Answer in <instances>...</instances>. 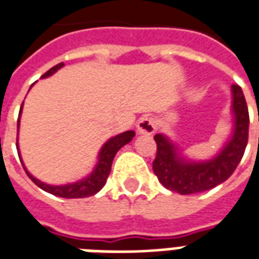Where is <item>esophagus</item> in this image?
Here are the masks:
<instances>
[{
	"instance_id": "34e87169",
	"label": "esophagus",
	"mask_w": 259,
	"mask_h": 259,
	"mask_svg": "<svg viewBox=\"0 0 259 259\" xmlns=\"http://www.w3.org/2000/svg\"><path fill=\"white\" fill-rule=\"evenodd\" d=\"M155 130H157V120L152 116L144 115L143 118L139 119V122H137V132L140 135H152Z\"/></svg>"
}]
</instances>
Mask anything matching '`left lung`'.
<instances>
[{
  "label": "left lung",
  "mask_w": 259,
  "mask_h": 259,
  "mask_svg": "<svg viewBox=\"0 0 259 259\" xmlns=\"http://www.w3.org/2000/svg\"><path fill=\"white\" fill-rule=\"evenodd\" d=\"M233 132L217 155L206 161H191L165 135H155L157 157L152 170L159 183L179 194H195L211 190L228 180L244 155L248 141L250 116L241 87L232 85Z\"/></svg>",
  "instance_id": "1"
}]
</instances>
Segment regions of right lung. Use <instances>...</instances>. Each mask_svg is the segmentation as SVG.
Wrapping results in <instances>:
<instances>
[{
    "mask_svg": "<svg viewBox=\"0 0 259 259\" xmlns=\"http://www.w3.org/2000/svg\"><path fill=\"white\" fill-rule=\"evenodd\" d=\"M64 66V62L61 64L55 65L54 68H51L48 72L42 74L41 77H48L54 74L58 69H61ZM22 108H23V104L20 107V112H19V119H18V130H19V120H20V113H22ZM135 132L133 130H127V132H123L118 136H113L111 137L109 140L101 147L100 150V154H98V162H97L96 168L93 169L89 176H85L83 179L77 180V182H73V183H68V185H62V186H53V185H47L44 183L41 180L36 179L33 175L26 169L25 163L22 161L20 158V151L18 152V155L20 158V162L23 165L25 168L26 174L27 176L33 180V183H36L41 190L47 191L50 194L57 195V197H62V198H84V197H90V195L97 194L98 191L101 190L105 182H107L108 176H109V172H111V166H112V161L116 152L122 148L123 146H126L127 143L132 141V139L135 137ZM16 148L19 150V144H18V140H16Z\"/></svg>",
    "mask_w": 259,
    "mask_h": 259,
    "instance_id": "1",
    "label": "right lung"
}]
</instances>
